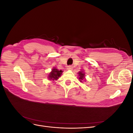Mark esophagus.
<instances>
[{
    "label": "esophagus",
    "mask_w": 133,
    "mask_h": 133,
    "mask_svg": "<svg viewBox=\"0 0 133 133\" xmlns=\"http://www.w3.org/2000/svg\"><path fill=\"white\" fill-rule=\"evenodd\" d=\"M67 69H69V70H71V69H72V66H68Z\"/></svg>",
    "instance_id": "1"
}]
</instances>
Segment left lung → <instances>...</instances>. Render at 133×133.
Masks as SVG:
<instances>
[{"label": "left lung", "instance_id": "1", "mask_svg": "<svg viewBox=\"0 0 133 133\" xmlns=\"http://www.w3.org/2000/svg\"><path fill=\"white\" fill-rule=\"evenodd\" d=\"M79 75L80 76V77H79V79H80V80H83V79H84V73H83L82 71H81V72H79ZM80 82H82V81H80Z\"/></svg>", "mask_w": 133, "mask_h": 133}]
</instances>
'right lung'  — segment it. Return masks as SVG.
<instances>
[{"label":"right lung","instance_id":"1","mask_svg":"<svg viewBox=\"0 0 133 133\" xmlns=\"http://www.w3.org/2000/svg\"><path fill=\"white\" fill-rule=\"evenodd\" d=\"M62 72V70H58L57 69L54 68L49 74V79H50V80H57L61 76Z\"/></svg>","mask_w":133,"mask_h":133}]
</instances>
